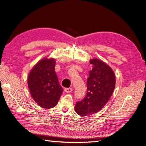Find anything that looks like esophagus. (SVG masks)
Wrapping results in <instances>:
<instances>
[{
	"mask_svg": "<svg viewBox=\"0 0 146 146\" xmlns=\"http://www.w3.org/2000/svg\"><path fill=\"white\" fill-rule=\"evenodd\" d=\"M73 89L72 88H65V91L66 93H71Z\"/></svg>",
	"mask_w": 146,
	"mask_h": 146,
	"instance_id": "34e87169",
	"label": "esophagus"
}]
</instances>
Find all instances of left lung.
I'll list each match as a JSON object with an SVG mask.
<instances>
[{
	"label": "left lung",
	"mask_w": 146,
	"mask_h": 146,
	"mask_svg": "<svg viewBox=\"0 0 146 146\" xmlns=\"http://www.w3.org/2000/svg\"><path fill=\"white\" fill-rule=\"evenodd\" d=\"M93 69L87 80L86 96L76 103V113L88 116L99 112L110 99L114 90L116 78L114 73L106 63L97 58L91 59Z\"/></svg>",
	"instance_id": "1"
}]
</instances>
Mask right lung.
Segmentation results:
<instances>
[{
  "instance_id": "1",
  "label": "right lung",
  "mask_w": 146,
  "mask_h": 146,
  "mask_svg": "<svg viewBox=\"0 0 146 146\" xmlns=\"http://www.w3.org/2000/svg\"><path fill=\"white\" fill-rule=\"evenodd\" d=\"M55 59L43 58L33 67L27 78L33 100L46 109L56 106L63 91L55 72Z\"/></svg>"
}]
</instances>
